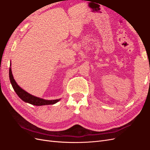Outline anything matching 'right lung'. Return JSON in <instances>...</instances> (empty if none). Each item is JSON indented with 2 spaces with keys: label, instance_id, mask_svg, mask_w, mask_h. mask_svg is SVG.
<instances>
[{
  "label": "right lung",
  "instance_id": "add662e5",
  "mask_svg": "<svg viewBox=\"0 0 150 150\" xmlns=\"http://www.w3.org/2000/svg\"><path fill=\"white\" fill-rule=\"evenodd\" d=\"M10 64V66H11V63ZM9 79L11 83L12 86V88L13 90L15 91L16 94L18 95V96H19L22 101H24L27 103H29L34 106H43L56 104V103L61 100V99H54V100H47V99H44L42 98L34 96L33 95H32L25 91V90L22 89L20 86L17 84L14 78H13L11 70V67H10L9 68Z\"/></svg>",
  "mask_w": 150,
  "mask_h": 150
}]
</instances>
